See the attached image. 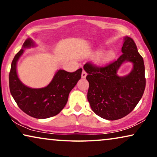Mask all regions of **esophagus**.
I'll list each match as a JSON object with an SVG mask.
<instances>
[{"label": "esophagus", "mask_w": 157, "mask_h": 157, "mask_svg": "<svg viewBox=\"0 0 157 157\" xmlns=\"http://www.w3.org/2000/svg\"><path fill=\"white\" fill-rule=\"evenodd\" d=\"M86 76H87L86 71H84V70H83L82 74H81V77H82V78H86Z\"/></svg>", "instance_id": "esophagus-1"}]
</instances>
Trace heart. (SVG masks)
<instances>
[{
    "label": "heart",
    "mask_w": 157,
    "mask_h": 157,
    "mask_svg": "<svg viewBox=\"0 0 157 157\" xmlns=\"http://www.w3.org/2000/svg\"><path fill=\"white\" fill-rule=\"evenodd\" d=\"M113 57H114V53L113 52H109L104 55V56L103 57V60L105 61H108L112 59Z\"/></svg>",
    "instance_id": "obj_1"
}]
</instances>
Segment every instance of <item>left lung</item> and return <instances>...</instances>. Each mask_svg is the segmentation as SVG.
Wrapping results in <instances>:
<instances>
[{
	"label": "left lung",
	"mask_w": 157,
	"mask_h": 157,
	"mask_svg": "<svg viewBox=\"0 0 157 157\" xmlns=\"http://www.w3.org/2000/svg\"><path fill=\"white\" fill-rule=\"evenodd\" d=\"M122 55L105 66L87 62L83 66L89 83L87 98L96 115L107 120L121 119L132 112L142 97L146 86L144 60L134 40L126 37ZM134 63L128 76L119 77L116 72L124 61Z\"/></svg>",
	"instance_id": "obj_1"
}]
</instances>
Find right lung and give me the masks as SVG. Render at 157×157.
<instances>
[{
    "label": "right lung",
    "instance_id": "right-lung-1",
    "mask_svg": "<svg viewBox=\"0 0 157 157\" xmlns=\"http://www.w3.org/2000/svg\"><path fill=\"white\" fill-rule=\"evenodd\" d=\"M32 44L28 39L23 47L28 48ZM23 51L21 48L13 59L9 73L10 94L19 108L28 115L36 119L54 117L66 106L70 91L81 78L82 68L74 72L59 70L46 87L31 89L23 85L17 76L16 62Z\"/></svg>",
    "mask_w": 157,
    "mask_h": 157
}]
</instances>
